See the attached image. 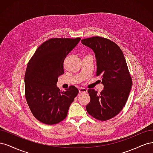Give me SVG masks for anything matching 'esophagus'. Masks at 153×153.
<instances>
[{
	"label": "esophagus",
	"instance_id": "34e87169",
	"mask_svg": "<svg viewBox=\"0 0 153 153\" xmlns=\"http://www.w3.org/2000/svg\"><path fill=\"white\" fill-rule=\"evenodd\" d=\"M79 91L80 93H87V90L85 88H79Z\"/></svg>",
	"mask_w": 153,
	"mask_h": 153
}]
</instances>
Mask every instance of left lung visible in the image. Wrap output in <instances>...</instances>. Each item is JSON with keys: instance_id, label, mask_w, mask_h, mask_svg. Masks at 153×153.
Here are the masks:
<instances>
[{"instance_id": "obj_1", "label": "left lung", "mask_w": 153, "mask_h": 153, "mask_svg": "<svg viewBox=\"0 0 153 153\" xmlns=\"http://www.w3.org/2000/svg\"><path fill=\"white\" fill-rule=\"evenodd\" d=\"M82 44L94 51L97 59V76H102L103 90L100 94L94 89L88 91L90 102L88 114L100 121L117 115L125 107L132 86V80L124 55L117 44L102 37L82 39Z\"/></svg>"}]
</instances>
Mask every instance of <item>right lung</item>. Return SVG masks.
<instances>
[{"label": "right lung", "mask_w": 153, "mask_h": 153, "mask_svg": "<svg viewBox=\"0 0 153 153\" xmlns=\"http://www.w3.org/2000/svg\"><path fill=\"white\" fill-rule=\"evenodd\" d=\"M81 38H52L43 42L29 60L25 75V95L33 116L46 125H55L67 116L79 91L70 86L65 91L56 86L63 74V62Z\"/></svg>", "instance_id": "add662e5"}]
</instances>
